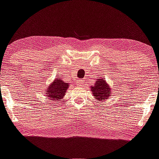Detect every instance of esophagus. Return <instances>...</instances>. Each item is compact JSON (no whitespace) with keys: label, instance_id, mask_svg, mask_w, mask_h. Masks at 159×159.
I'll return each instance as SVG.
<instances>
[{"label":"esophagus","instance_id":"1","mask_svg":"<svg viewBox=\"0 0 159 159\" xmlns=\"http://www.w3.org/2000/svg\"><path fill=\"white\" fill-rule=\"evenodd\" d=\"M83 82L84 81H78V86H81V87H82V85H83L84 84H83Z\"/></svg>","mask_w":159,"mask_h":159}]
</instances>
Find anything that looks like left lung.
<instances>
[{"label": "left lung", "mask_w": 159, "mask_h": 159, "mask_svg": "<svg viewBox=\"0 0 159 159\" xmlns=\"http://www.w3.org/2000/svg\"><path fill=\"white\" fill-rule=\"evenodd\" d=\"M91 90L93 91V96L97 101H106L110 95L111 89L104 78H100L95 81V84L93 86Z\"/></svg>", "instance_id": "obj_1"}]
</instances>
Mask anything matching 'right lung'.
<instances>
[{
  "mask_svg": "<svg viewBox=\"0 0 159 159\" xmlns=\"http://www.w3.org/2000/svg\"><path fill=\"white\" fill-rule=\"evenodd\" d=\"M68 87H70V84L65 83L60 78H56L47 89V96L49 100L51 99L56 101L62 100L65 95V92L67 90Z\"/></svg>",
  "mask_w": 159,
  "mask_h": 159,
  "instance_id": "1",
  "label": "right lung"
}]
</instances>
